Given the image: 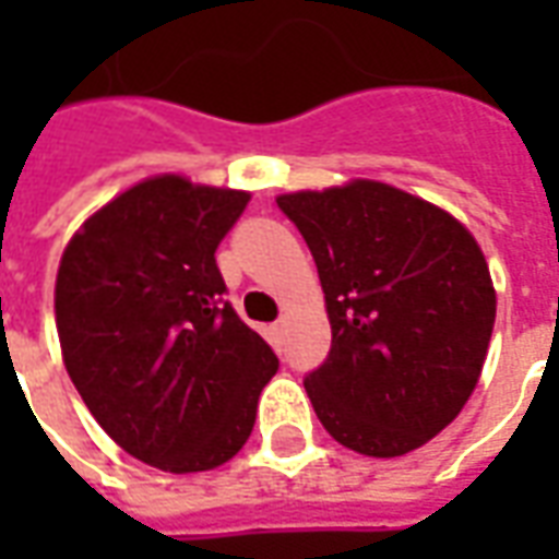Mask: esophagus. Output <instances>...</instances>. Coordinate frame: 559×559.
Wrapping results in <instances>:
<instances>
[{"instance_id": "1", "label": "esophagus", "mask_w": 559, "mask_h": 559, "mask_svg": "<svg viewBox=\"0 0 559 559\" xmlns=\"http://www.w3.org/2000/svg\"><path fill=\"white\" fill-rule=\"evenodd\" d=\"M272 332H275V335H278V338H284V335H287V317H281L278 323H275V326H272Z\"/></svg>"}]
</instances>
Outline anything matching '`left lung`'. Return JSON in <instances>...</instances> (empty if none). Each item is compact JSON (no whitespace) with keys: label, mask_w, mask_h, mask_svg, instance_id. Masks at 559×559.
Segmentation results:
<instances>
[{"label":"left lung","mask_w":559,"mask_h":559,"mask_svg":"<svg viewBox=\"0 0 559 559\" xmlns=\"http://www.w3.org/2000/svg\"><path fill=\"white\" fill-rule=\"evenodd\" d=\"M311 248L332 350L305 377L341 445L399 457L443 431L479 383L497 293L473 233L377 179L278 197Z\"/></svg>","instance_id":"1"}]
</instances>
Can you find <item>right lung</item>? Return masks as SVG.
Instances as JSON below:
<instances>
[{
	"label": "right lung",
	"mask_w": 559,
	"mask_h": 559,
	"mask_svg": "<svg viewBox=\"0 0 559 559\" xmlns=\"http://www.w3.org/2000/svg\"><path fill=\"white\" fill-rule=\"evenodd\" d=\"M251 194L148 176L80 224L56 272V332L80 399L128 455L203 473L251 437L278 359L224 302L215 248Z\"/></svg>",
	"instance_id": "add662e5"
}]
</instances>
